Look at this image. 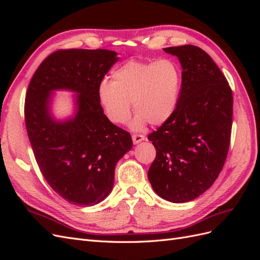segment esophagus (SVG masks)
Returning <instances> with one entry per match:
<instances>
[{"label": "esophagus", "instance_id": "1", "mask_svg": "<svg viewBox=\"0 0 260 260\" xmlns=\"http://www.w3.org/2000/svg\"><path fill=\"white\" fill-rule=\"evenodd\" d=\"M145 140V137L143 135H133L132 136V141H133V144H139L140 142H142V141Z\"/></svg>", "mask_w": 260, "mask_h": 260}]
</instances>
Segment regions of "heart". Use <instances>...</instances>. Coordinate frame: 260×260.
<instances>
[{"label":"heart","instance_id":"1","mask_svg":"<svg viewBox=\"0 0 260 260\" xmlns=\"http://www.w3.org/2000/svg\"><path fill=\"white\" fill-rule=\"evenodd\" d=\"M181 86L182 73L174 59H132L114 70L112 82L100 84L98 99L108 120L116 124L128 121L133 102L137 115L130 125L141 130L147 122L160 125L170 119L178 106Z\"/></svg>","mask_w":260,"mask_h":260}]
</instances>
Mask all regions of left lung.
<instances>
[{
	"label": "left lung",
	"instance_id": "8db88e82",
	"mask_svg": "<svg viewBox=\"0 0 260 260\" xmlns=\"http://www.w3.org/2000/svg\"><path fill=\"white\" fill-rule=\"evenodd\" d=\"M182 67L176 112L147 137L156 157L147 177L153 190L171 203L190 202L212 185L229 151L233 96L221 70L195 45L171 46Z\"/></svg>",
	"mask_w": 260,
	"mask_h": 260
}]
</instances>
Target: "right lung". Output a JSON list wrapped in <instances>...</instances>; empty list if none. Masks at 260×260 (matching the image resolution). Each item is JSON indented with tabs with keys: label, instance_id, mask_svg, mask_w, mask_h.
Here are the masks:
<instances>
[{
	"label": "right lung",
	"instance_id": "add662e5",
	"mask_svg": "<svg viewBox=\"0 0 260 260\" xmlns=\"http://www.w3.org/2000/svg\"><path fill=\"white\" fill-rule=\"evenodd\" d=\"M108 50H59L38 67L25 102L28 138L46 182L67 202L94 206L114 186L116 165L132 147L130 133L108 120L98 89L115 62ZM76 93L75 113L65 121L50 112L54 90Z\"/></svg>",
	"mask_w": 260,
	"mask_h": 260
}]
</instances>
